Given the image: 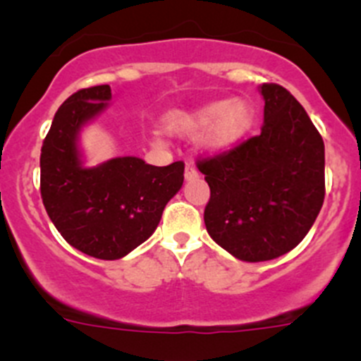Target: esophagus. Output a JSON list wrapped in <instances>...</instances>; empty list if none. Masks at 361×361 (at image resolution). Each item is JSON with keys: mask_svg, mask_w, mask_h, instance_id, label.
I'll list each match as a JSON object with an SVG mask.
<instances>
[{"mask_svg": "<svg viewBox=\"0 0 361 361\" xmlns=\"http://www.w3.org/2000/svg\"><path fill=\"white\" fill-rule=\"evenodd\" d=\"M197 176H199L197 169H195L192 164H187V167H185V180H194V178Z\"/></svg>", "mask_w": 361, "mask_h": 361, "instance_id": "obj_1", "label": "esophagus"}]
</instances>
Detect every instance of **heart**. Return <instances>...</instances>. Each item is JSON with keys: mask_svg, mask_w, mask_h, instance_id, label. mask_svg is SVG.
Masks as SVG:
<instances>
[{"mask_svg": "<svg viewBox=\"0 0 361 361\" xmlns=\"http://www.w3.org/2000/svg\"><path fill=\"white\" fill-rule=\"evenodd\" d=\"M255 120L257 111L248 99H220L176 113L171 118V127L181 134H195L204 128L199 137L202 147L209 152H221L245 140Z\"/></svg>", "mask_w": 361, "mask_h": 361, "instance_id": "b5f03b06", "label": "heart"}]
</instances>
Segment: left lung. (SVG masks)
<instances>
[{"mask_svg":"<svg viewBox=\"0 0 361 361\" xmlns=\"http://www.w3.org/2000/svg\"><path fill=\"white\" fill-rule=\"evenodd\" d=\"M264 126L228 152L197 160L211 190L204 224L214 243L245 262L293 250L325 199V145L302 104L264 83Z\"/></svg>","mask_w":361,"mask_h":361,"instance_id":"obj_1","label":"left lung"}]
</instances>
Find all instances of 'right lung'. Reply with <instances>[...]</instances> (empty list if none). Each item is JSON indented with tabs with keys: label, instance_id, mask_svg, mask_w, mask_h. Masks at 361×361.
Returning <instances> with one entry per match:
<instances>
[{
	"label": "right lung",
	"instance_id": "add662e5",
	"mask_svg": "<svg viewBox=\"0 0 361 361\" xmlns=\"http://www.w3.org/2000/svg\"><path fill=\"white\" fill-rule=\"evenodd\" d=\"M110 99V85L69 96L54 116L39 157V190L50 220L73 248L101 260L126 257L154 234L185 171L181 160L157 167L137 157L83 167L80 130Z\"/></svg>",
	"mask_w": 361,
	"mask_h": 361
}]
</instances>
